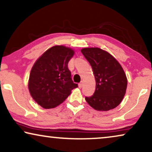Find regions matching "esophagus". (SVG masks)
<instances>
[{"label": "esophagus", "instance_id": "obj_1", "mask_svg": "<svg viewBox=\"0 0 152 152\" xmlns=\"http://www.w3.org/2000/svg\"><path fill=\"white\" fill-rule=\"evenodd\" d=\"M83 85H84V83H83V82H81L80 84H78V86L79 88H82L83 87Z\"/></svg>", "mask_w": 152, "mask_h": 152}]
</instances>
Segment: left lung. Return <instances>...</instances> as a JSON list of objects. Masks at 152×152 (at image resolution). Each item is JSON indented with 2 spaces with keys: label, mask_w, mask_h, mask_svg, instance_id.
<instances>
[{
  "label": "left lung",
  "mask_w": 152,
  "mask_h": 152,
  "mask_svg": "<svg viewBox=\"0 0 152 152\" xmlns=\"http://www.w3.org/2000/svg\"><path fill=\"white\" fill-rule=\"evenodd\" d=\"M81 52L92 67L96 86L87 103L99 111L117 107L125 95L127 79L123 68L108 52L99 48H85Z\"/></svg>",
  "instance_id": "1"
}]
</instances>
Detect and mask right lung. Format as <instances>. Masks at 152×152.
<instances>
[{
    "label": "right lung",
    "instance_id": "1",
    "mask_svg": "<svg viewBox=\"0 0 152 152\" xmlns=\"http://www.w3.org/2000/svg\"><path fill=\"white\" fill-rule=\"evenodd\" d=\"M75 52L64 45L47 50L37 60L31 70L28 88L31 96L44 109H53L67 98L77 87L68 68Z\"/></svg>",
    "mask_w": 152,
    "mask_h": 152
}]
</instances>
